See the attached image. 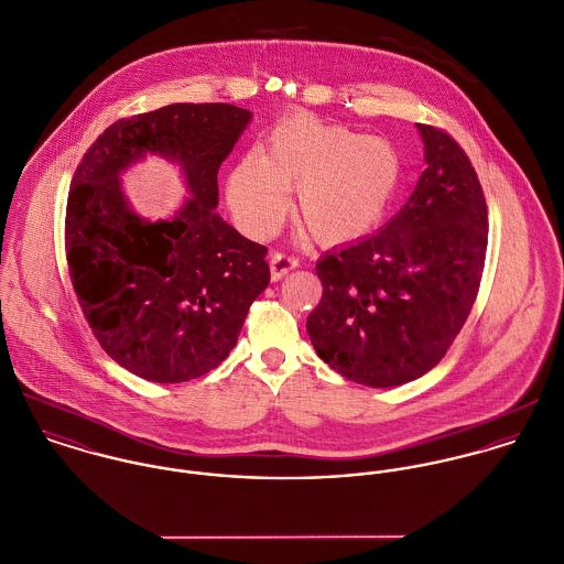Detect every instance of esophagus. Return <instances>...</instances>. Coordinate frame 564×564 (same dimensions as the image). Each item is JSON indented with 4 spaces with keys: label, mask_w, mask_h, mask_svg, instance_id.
<instances>
[{
    "label": "esophagus",
    "mask_w": 564,
    "mask_h": 564,
    "mask_svg": "<svg viewBox=\"0 0 564 564\" xmlns=\"http://www.w3.org/2000/svg\"><path fill=\"white\" fill-rule=\"evenodd\" d=\"M300 264V260L295 256L282 253V251H273L269 258V267H271V280L278 282L282 280L289 271H293Z\"/></svg>",
    "instance_id": "34e87169"
}]
</instances>
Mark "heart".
Listing matches in <instances>:
<instances>
[{"instance_id":"1","label":"heart","mask_w":564,"mask_h":564,"mask_svg":"<svg viewBox=\"0 0 564 564\" xmlns=\"http://www.w3.org/2000/svg\"><path fill=\"white\" fill-rule=\"evenodd\" d=\"M400 182L402 156L389 141L302 112L269 132L264 154H242L228 199L242 230L262 239L282 224L297 186V226L313 241L343 245L384 217Z\"/></svg>"}]
</instances>
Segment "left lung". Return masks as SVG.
Here are the masks:
<instances>
[{
    "instance_id": "1",
    "label": "left lung",
    "mask_w": 564,
    "mask_h": 564,
    "mask_svg": "<svg viewBox=\"0 0 564 564\" xmlns=\"http://www.w3.org/2000/svg\"><path fill=\"white\" fill-rule=\"evenodd\" d=\"M425 171L376 235L317 262L323 295L306 329L347 380L400 387L441 362L480 291L488 213L478 173L441 128L416 123Z\"/></svg>"
}]
</instances>
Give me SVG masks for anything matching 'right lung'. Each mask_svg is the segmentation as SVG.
<instances>
[{
  "instance_id": "right-lung-1",
  "label": "right lung",
  "mask_w": 564,
  "mask_h": 564,
  "mask_svg": "<svg viewBox=\"0 0 564 564\" xmlns=\"http://www.w3.org/2000/svg\"><path fill=\"white\" fill-rule=\"evenodd\" d=\"M249 119L232 104H171L119 119L74 173L69 275L104 351L139 378L175 384L219 367L269 284L267 247L215 210L219 166ZM148 153L180 161L192 191L169 223L139 218L120 191L118 175Z\"/></svg>"
}]
</instances>
